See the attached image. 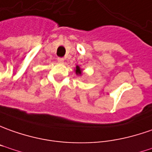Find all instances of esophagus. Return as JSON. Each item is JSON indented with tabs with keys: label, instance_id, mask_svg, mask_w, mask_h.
Instances as JSON below:
<instances>
[{
	"label": "esophagus",
	"instance_id": "esophagus-1",
	"mask_svg": "<svg viewBox=\"0 0 152 152\" xmlns=\"http://www.w3.org/2000/svg\"><path fill=\"white\" fill-rule=\"evenodd\" d=\"M64 59L63 58H58V63H64Z\"/></svg>",
	"mask_w": 152,
	"mask_h": 152
}]
</instances>
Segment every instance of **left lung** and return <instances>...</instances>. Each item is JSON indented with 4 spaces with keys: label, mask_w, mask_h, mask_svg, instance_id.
Instances as JSON below:
<instances>
[{
    "label": "left lung",
    "mask_w": 152,
    "mask_h": 152,
    "mask_svg": "<svg viewBox=\"0 0 152 152\" xmlns=\"http://www.w3.org/2000/svg\"><path fill=\"white\" fill-rule=\"evenodd\" d=\"M76 74H81V70H80V69H79V67H78V66L76 67Z\"/></svg>",
    "instance_id": "left-lung-1"
}]
</instances>
